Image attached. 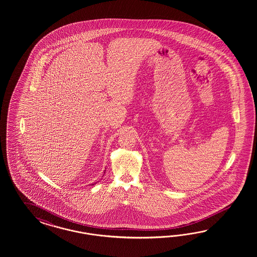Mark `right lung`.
I'll list each match as a JSON object with an SVG mask.
<instances>
[{
  "instance_id": "obj_1",
  "label": "right lung",
  "mask_w": 257,
  "mask_h": 257,
  "mask_svg": "<svg viewBox=\"0 0 257 257\" xmlns=\"http://www.w3.org/2000/svg\"><path fill=\"white\" fill-rule=\"evenodd\" d=\"M95 184H96V183H95ZM94 184H92V186H93Z\"/></svg>"
}]
</instances>
